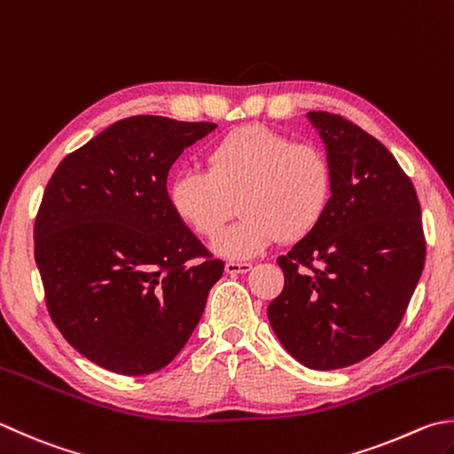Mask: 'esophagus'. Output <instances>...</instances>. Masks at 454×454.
Masks as SVG:
<instances>
[{"instance_id":"1","label":"esophagus","mask_w":454,"mask_h":454,"mask_svg":"<svg viewBox=\"0 0 454 454\" xmlns=\"http://www.w3.org/2000/svg\"><path fill=\"white\" fill-rule=\"evenodd\" d=\"M253 269L251 262H239V261H229L225 264V270L229 272V275H243V272H249Z\"/></svg>"}]
</instances>
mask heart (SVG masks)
<instances>
[{"mask_svg": "<svg viewBox=\"0 0 454 454\" xmlns=\"http://www.w3.org/2000/svg\"><path fill=\"white\" fill-rule=\"evenodd\" d=\"M209 169L184 166L168 182L174 215L201 237L215 235L239 201L241 219L213 239L211 249L249 259L285 237L296 241L322 223L333 195V169L312 144L264 126H243L211 148Z\"/></svg>", "mask_w": 454, "mask_h": 454, "instance_id": "1", "label": "heart"}]
</instances>
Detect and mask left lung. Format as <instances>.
I'll return each instance as SVG.
<instances>
[{
	"mask_svg": "<svg viewBox=\"0 0 454 454\" xmlns=\"http://www.w3.org/2000/svg\"><path fill=\"white\" fill-rule=\"evenodd\" d=\"M333 169L322 223L277 259L269 304L282 348L310 370L365 360L397 330L425 267L421 205L393 153L360 126L308 113Z\"/></svg>",
	"mask_w": 454,
	"mask_h": 454,
	"instance_id": "obj_1",
	"label": "left lung"
}]
</instances>
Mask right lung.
Masks as SVG:
<instances>
[{
  "label": "right lung",
  "mask_w": 454,
  "mask_h": 454,
  "mask_svg": "<svg viewBox=\"0 0 454 454\" xmlns=\"http://www.w3.org/2000/svg\"><path fill=\"white\" fill-rule=\"evenodd\" d=\"M217 128L166 116L110 124L57 166L35 219V262L51 318L105 370L166 367L198 326L225 262L168 203V172Z\"/></svg>",
  "instance_id": "add662e5"
}]
</instances>
